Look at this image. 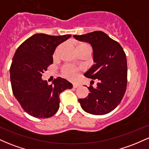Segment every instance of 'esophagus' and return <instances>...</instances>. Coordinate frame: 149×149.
<instances>
[{
    "mask_svg": "<svg viewBox=\"0 0 149 149\" xmlns=\"http://www.w3.org/2000/svg\"><path fill=\"white\" fill-rule=\"evenodd\" d=\"M79 86H80V85L78 84V83H73V88H78Z\"/></svg>",
    "mask_w": 149,
    "mask_h": 149,
    "instance_id": "34e87169",
    "label": "esophagus"
}]
</instances>
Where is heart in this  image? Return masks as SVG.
<instances>
[{
  "mask_svg": "<svg viewBox=\"0 0 149 149\" xmlns=\"http://www.w3.org/2000/svg\"><path fill=\"white\" fill-rule=\"evenodd\" d=\"M83 48H90V45L88 43H80L77 46V49H83ZM63 75L66 77V78H69V79H74L76 77V73L78 71V69L73 67V66H69V65H66L63 68Z\"/></svg>",
  "mask_w": 149,
  "mask_h": 149,
  "instance_id": "heart-1",
  "label": "heart"
}]
</instances>
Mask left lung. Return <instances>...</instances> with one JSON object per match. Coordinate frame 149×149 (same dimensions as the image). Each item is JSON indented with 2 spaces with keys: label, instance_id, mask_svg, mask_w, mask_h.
Instances as JSON below:
<instances>
[{
  "label": "left lung",
  "instance_id": "left-lung-1",
  "mask_svg": "<svg viewBox=\"0 0 149 149\" xmlns=\"http://www.w3.org/2000/svg\"><path fill=\"white\" fill-rule=\"evenodd\" d=\"M73 37L92 45L95 64L85 73V76L98 81L97 88L90 85L88 96L79 99L78 102L88 113H109L120 103L127 88L125 53L118 42L101 31Z\"/></svg>",
  "mask_w": 149,
  "mask_h": 149
}]
</instances>
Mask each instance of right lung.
Wrapping results in <instances>:
<instances>
[{"label":"right lung","mask_w":149,"mask_h":149,"mask_svg":"<svg viewBox=\"0 0 149 149\" xmlns=\"http://www.w3.org/2000/svg\"><path fill=\"white\" fill-rule=\"evenodd\" d=\"M71 35L49 36L36 33L19 46L10 66L13 95L22 109L38 118H47L57 113L59 95L73 85L60 77L48 85L42 79L44 71L52 64L56 47Z\"/></svg>","instance_id":"right-lung-1"}]
</instances>
